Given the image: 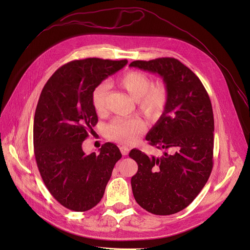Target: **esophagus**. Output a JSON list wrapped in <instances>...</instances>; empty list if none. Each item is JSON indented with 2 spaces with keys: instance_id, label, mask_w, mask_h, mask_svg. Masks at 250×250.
<instances>
[{
  "instance_id": "34e87169",
  "label": "esophagus",
  "mask_w": 250,
  "mask_h": 250,
  "mask_svg": "<svg viewBox=\"0 0 250 250\" xmlns=\"http://www.w3.org/2000/svg\"><path fill=\"white\" fill-rule=\"evenodd\" d=\"M120 149H121V152H122L123 155H127L128 154V151H129L128 147H126L125 146H120Z\"/></svg>"
}]
</instances>
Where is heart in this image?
I'll return each mask as SVG.
<instances>
[{
	"instance_id": "1",
	"label": "heart",
	"mask_w": 250,
	"mask_h": 250,
	"mask_svg": "<svg viewBox=\"0 0 250 250\" xmlns=\"http://www.w3.org/2000/svg\"><path fill=\"white\" fill-rule=\"evenodd\" d=\"M119 84L136 100L141 111L150 116L159 115L165 108L168 100L166 86L157 82L152 84L151 78L137 70H129L119 79ZM109 85L105 82L98 84L92 92L94 109L101 113L105 108V97ZM146 127L144 120L138 117H117L105 128L109 138L124 145H133Z\"/></svg>"
}]
</instances>
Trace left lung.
<instances>
[{"mask_svg": "<svg viewBox=\"0 0 250 250\" xmlns=\"http://www.w3.org/2000/svg\"><path fill=\"white\" fill-rule=\"evenodd\" d=\"M156 73L168 91L164 112L146 139L161 157L131 149L137 172L131 189L137 204L158 216L188 207L206 185L212 169L213 114L209 97L191 69L178 59L162 57L129 64Z\"/></svg>", "mask_w": 250, "mask_h": 250, "instance_id": "left-lung-1", "label": "left lung"}]
</instances>
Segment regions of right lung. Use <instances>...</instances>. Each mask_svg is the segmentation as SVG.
<instances>
[{
	"instance_id": "1",
	"label": "right lung",
	"mask_w": 250,
	"mask_h": 250,
	"mask_svg": "<svg viewBox=\"0 0 250 250\" xmlns=\"http://www.w3.org/2000/svg\"><path fill=\"white\" fill-rule=\"evenodd\" d=\"M126 59L86 58L58 68L44 85L33 121L34 156L42 180L63 207L75 211L94 208L103 198L119 147L106 142L85 154L83 141L98 123L93 89L121 70Z\"/></svg>"
}]
</instances>
